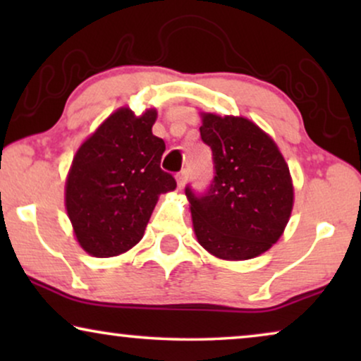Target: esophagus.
<instances>
[{"label": "esophagus", "instance_id": "esophagus-1", "mask_svg": "<svg viewBox=\"0 0 361 361\" xmlns=\"http://www.w3.org/2000/svg\"><path fill=\"white\" fill-rule=\"evenodd\" d=\"M176 179H177V184H179V187H184L185 180H187V171H180L179 174L176 176Z\"/></svg>", "mask_w": 361, "mask_h": 361}]
</instances>
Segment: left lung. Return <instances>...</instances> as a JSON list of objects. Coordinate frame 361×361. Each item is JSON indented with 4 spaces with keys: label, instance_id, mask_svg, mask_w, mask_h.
I'll return each mask as SVG.
<instances>
[{
    "label": "left lung",
    "instance_id": "1",
    "mask_svg": "<svg viewBox=\"0 0 361 361\" xmlns=\"http://www.w3.org/2000/svg\"><path fill=\"white\" fill-rule=\"evenodd\" d=\"M200 137L212 149L214 179L190 185L192 221L199 243L216 258H255L279 240L293 210L289 167L276 142L246 118L202 116Z\"/></svg>",
    "mask_w": 361,
    "mask_h": 361
}]
</instances>
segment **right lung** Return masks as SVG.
<instances>
[{
    "instance_id": "add662e5",
    "label": "right lung",
    "mask_w": 361,
    "mask_h": 361,
    "mask_svg": "<svg viewBox=\"0 0 361 361\" xmlns=\"http://www.w3.org/2000/svg\"><path fill=\"white\" fill-rule=\"evenodd\" d=\"M156 110L120 108L80 146L66 184V207L78 243L97 258L133 248L161 194L176 179L161 169L166 142L152 135Z\"/></svg>"
}]
</instances>
